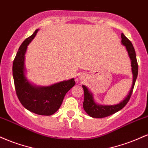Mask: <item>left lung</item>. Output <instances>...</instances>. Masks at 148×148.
Instances as JSON below:
<instances>
[{
	"mask_svg": "<svg viewBox=\"0 0 148 148\" xmlns=\"http://www.w3.org/2000/svg\"><path fill=\"white\" fill-rule=\"evenodd\" d=\"M121 38L122 45L125 46V48H126L131 60L132 72L133 74V81H132V88H131L130 92L127 94L126 97L119 103L115 105H101L96 103L92 93L88 90V88L86 86L83 85L82 87L84 88V101L83 103L84 109L86 112V113H88V115L92 118H105V117L109 116V115L114 114L116 112L120 111L128 102L132 94V92H133L134 85H135L137 76H138V63H137L136 56L135 50H134L132 42L125 37V35L123 33L121 34Z\"/></svg>",
	"mask_w": 148,
	"mask_h": 148,
	"instance_id": "obj_1",
	"label": "left lung"
}]
</instances>
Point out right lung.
I'll use <instances>...</instances> for the list:
<instances>
[{"instance_id": "1", "label": "right lung", "mask_w": 148, "mask_h": 148, "mask_svg": "<svg viewBox=\"0 0 148 148\" xmlns=\"http://www.w3.org/2000/svg\"><path fill=\"white\" fill-rule=\"evenodd\" d=\"M38 30H35L20 46L13 62L12 74L16 95L23 107L37 115H51L59 109L66 93L75 85V81L71 79L49 86H39L27 79L25 55L28 45Z\"/></svg>"}]
</instances>
